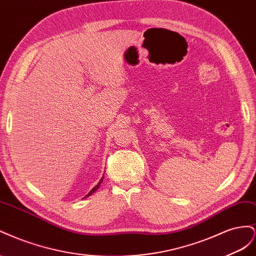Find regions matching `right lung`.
Returning a JSON list of instances; mask_svg holds the SVG:
<instances>
[{
    "label": "right lung",
    "mask_w": 256,
    "mask_h": 256,
    "mask_svg": "<svg viewBox=\"0 0 256 256\" xmlns=\"http://www.w3.org/2000/svg\"><path fill=\"white\" fill-rule=\"evenodd\" d=\"M104 174H105V168H103V170H102L100 174H98V176L94 179L91 184H89V186H88L86 188H84V190H82V192L79 193V197H82V198H86V197L92 195L94 192L96 191V190L100 188V184L103 182V179H104Z\"/></svg>",
    "instance_id": "right-lung-1"
}]
</instances>
